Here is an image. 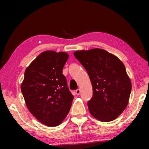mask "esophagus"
Segmentation results:
<instances>
[{"label": "esophagus", "mask_w": 149, "mask_h": 149, "mask_svg": "<svg viewBox=\"0 0 149 149\" xmlns=\"http://www.w3.org/2000/svg\"><path fill=\"white\" fill-rule=\"evenodd\" d=\"M80 93H81V91L79 89H77V90H75V94L77 95H79L80 94Z\"/></svg>", "instance_id": "esophagus-1"}]
</instances>
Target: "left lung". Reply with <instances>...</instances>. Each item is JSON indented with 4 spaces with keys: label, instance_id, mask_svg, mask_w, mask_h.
Instances as JSON below:
<instances>
[{
    "label": "left lung",
    "instance_id": "1",
    "mask_svg": "<svg viewBox=\"0 0 149 149\" xmlns=\"http://www.w3.org/2000/svg\"><path fill=\"white\" fill-rule=\"evenodd\" d=\"M87 72L93 86L87 103L90 114L101 122L112 121L127 107L132 83L124 64L115 55L101 49L74 52Z\"/></svg>",
    "mask_w": 149,
    "mask_h": 149
}]
</instances>
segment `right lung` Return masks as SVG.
<instances>
[{
	"label": "right lung",
	"mask_w": 149,
	"mask_h": 149,
	"mask_svg": "<svg viewBox=\"0 0 149 149\" xmlns=\"http://www.w3.org/2000/svg\"><path fill=\"white\" fill-rule=\"evenodd\" d=\"M68 57L66 52L47 50L25 71L21 91L27 107L37 120L49 127L63 122L74 99L62 74Z\"/></svg>",
	"instance_id": "obj_1"
}]
</instances>
